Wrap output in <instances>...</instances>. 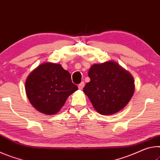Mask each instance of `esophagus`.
<instances>
[{"mask_svg":"<svg viewBox=\"0 0 160 160\" xmlns=\"http://www.w3.org/2000/svg\"><path fill=\"white\" fill-rule=\"evenodd\" d=\"M84 86H85V83L83 82H82V83H79V84H78V88H79V89H83V88L84 87Z\"/></svg>","mask_w":160,"mask_h":160,"instance_id":"1","label":"esophagus"}]
</instances>
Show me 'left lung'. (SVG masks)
Returning a JSON list of instances; mask_svg holds the SVG:
<instances>
[{"mask_svg": "<svg viewBox=\"0 0 160 160\" xmlns=\"http://www.w3.org/2000/svg\"><path fill=\"white\" fill-rule=\"evenodd\" d=\"M88 77L91 81L83 88V92L96 111L103 116L121 111L134 94L132 76L112 60L93 64Z\"/></svg>", "mask_w": 160, "mask_h": 160, "instance_id": "left-lung-1", "label": "left lung"}]
</instances>
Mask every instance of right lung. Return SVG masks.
Here are the masks:
<instances>
[{"instance_id": "1", "label": "right lung", "mask_w": 160, "mask_h": 160, "mask_svg": "<svg viewBox=\"0 0 160 160\" xmlns=\"http://www.w3.org/2000/svg\"><path fill=\"white\" fill-rule=\"evenodd\" d=\"M25 87L32 106L49 116L57 113L67 98L78 89L69 72L61 64L52 62L42 63L31 72Z\"/></svg>"}]
</instances>
